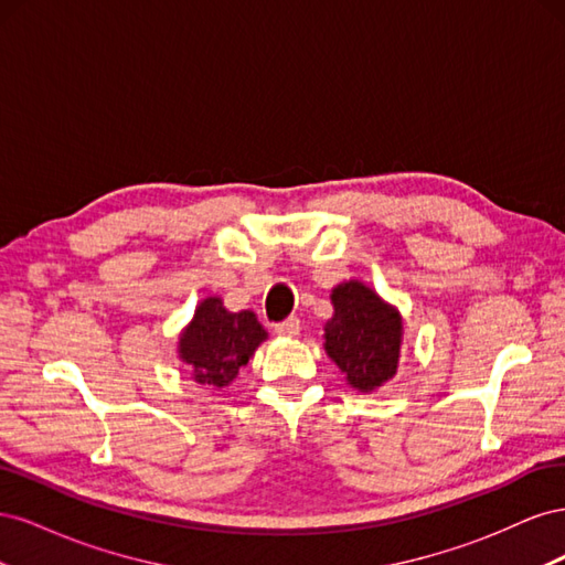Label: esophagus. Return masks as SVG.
<instances>
[{"label":"esophagus","mask_w":565,"mask_h":565,"mask_svg":"<svg viewBox=\"0 0 565 565\" xmlns=\"http://www.w3.org/2000/svg\"><path fill=\"white\" fill-rule=\"evenodd\" d=\"M273 330H276L282 337H297L299 334V318L292 316V318H287L282 322H276V328H273Z\"/></svg>","instance_id":"esophagus-1"}]
</instances>
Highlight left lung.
<instances>
[{"label":"left lung","instance_id":"8db88e82","mask_svg":"<svg viewBox=\"0 0 565 565\" xmlns=\"http://www.w3.org/2000/svg\"><path fill=\"white\" fill-rule=\"evenodd\" d=\"M330 299L334 316L324 322V351L355 391L380 388L398 370L401 313L358 280L337 285Z\"/></svg>","mask_w":565,"mask_h":565}]
</instances>
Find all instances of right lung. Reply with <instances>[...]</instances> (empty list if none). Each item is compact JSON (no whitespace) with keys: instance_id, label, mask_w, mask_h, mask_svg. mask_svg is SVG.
<instances>
[{"instance_id":"obj_1","label":"right lung","mask_w":565,"mask_h":565,"mask_svg":"<svg viewBox=\"0 0 565 565\" xmlns=\"http://www.w3.org/2000/svg\"><path fill=\"white\" fill-rule=\"evenodd\" d=\"M268 337L252 311L231 313L218 297L202 299L179 337V358L198 384L228 386Z\"/></svg>"}]
</instances>
